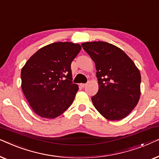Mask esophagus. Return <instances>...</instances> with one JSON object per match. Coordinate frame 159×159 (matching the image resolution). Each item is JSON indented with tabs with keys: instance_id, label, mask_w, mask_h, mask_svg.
<instances>
[{
	"instance_id": "obj_1",
	"label": "esophagus",
	"mask_w": 159,
	"mask_h": 159,
	"mask_svg": "<svg viewBox=\"0 0 159 159\" xmlns=\"http://www.w3.org/2000/svg\"><path fill=\"white\" fill-rule=\"evenodd\" d=\"M87 84L86 83H84V84H81V86L82 87V88H84V87H86Z\"/></svg>"
}]
</instances>
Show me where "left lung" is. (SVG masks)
Here are the masks:
<instances>
[{
  "instance_id": "1",
  "label": "left lung",
  "mask_w": 159,
  "mask_h": 159,
  "mask_svg": "<svg viewBox=\"0 0 159 159\" xmlns=\"http://www.w3.org/2000/svg\"><path fill=\"white\" fill-rule=\"evenodd\" d=\"M96 67L98 91L92 97L95 108L108 120H120L138 104L140 96L141 76L131 58L108 43L82 44Z\"/></svg>"
}]
</instances>
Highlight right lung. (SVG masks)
<instances>
[{"label":"right lung","instance_id":"add662e5","mask_svg":"<svg viewBox=\"0 0 159 159\" xmlns=\"http://www.w3.org/2000/svg\"><path fill=\"white\" fill-rule=\"evenodd\" d=\"M81 48L70 42L51 43L38 50L21 69L22 91L40 116L56 118L73 103L79 88L72 82L71 64Z\"/></svg>","mask_w":159,"mask_h":159}]
</instances>
